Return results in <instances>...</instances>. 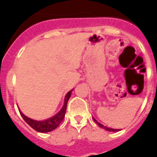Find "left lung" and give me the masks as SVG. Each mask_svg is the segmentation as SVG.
Masks as SVG:
<instances>
[{"instance_id":"8db88e82","label":"left lung","mask_w":157,"mask_h":157,"mask_svg":"<svg viewBox=\"0 0 157 157\" xmlns=\"http://www.w3.org/2000/svg\"><path fill=\"white\" fill-rule=\"evenodd\" d=\"M93 120H94V122H95V123H97V124H98V126L100 127V128H103V129H104L105 130H107V131H112V132H117V131H119V130H120V129H112V128H108V127H107V126H104L103 124H100L99 122L97 121H96V120L94 119V117H93Z\"/></svg>"}]
</instances>
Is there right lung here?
Instances as JSON below:
<instances>
[{
    "mask_svg": "<svg viewBox=\"0 0 157 157\" xmlns=\"http://www.w3.org/2000/svg\"><path fill=\"white\" fill-rule=\"evenodd\" d=\"M71 90L67 92V94L65 96L64 98V104L61 110L59 111L56 115H54V117L48 118L44 121H36V120L31 119L29 117H26L25 115L23 114V112H21L19 110L21 116L23 118V120L30 125L33 129L36 130L37 132H40V133H47V132H50L55 129L57 127L59 126L60 123L63 121L64 117H65V113H66V109H67V104L68 102L69 98L71 97Z\"/></svg>",
    "mask_w": 157,
    "mask_h": 157,
    "instance_id": "add662e5",
    "label": "right lung"
}]
</instances>
